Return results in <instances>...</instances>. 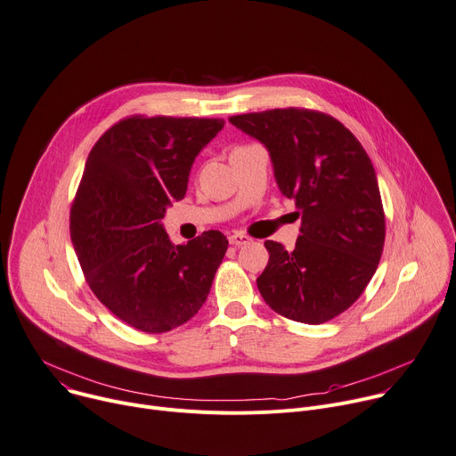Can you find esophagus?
I'll return each instance as SVG.
<instances>
[{
	"label": "esophagus",
	"instance_id": "esophagus-1",
	"mask_svg": "<svg viewBox=\"0 0 456 456\" xmlns=\"http://www.w3.org/2000/svg\"><path fill=\"white\" fill-rule=\"evenodd\" d=\"M249 241H251V238L247 236V234H243V232H234V234H231V236H229V243H231V245H234V247L247 245Z\"/></svg>",
	"mask_w": 456,
	"mask_h": 456
}]
</instances>
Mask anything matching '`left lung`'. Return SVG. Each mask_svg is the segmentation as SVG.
<instances>
[{"label":"left lung","instance_id":"8db88e82","mask_svg":"<svg viewBox=\"0 0 456 456\" xmlns=\"http://www.w3.org/2000/svg\"><path fill=\"white\" fill-rule=\"evenodd\" d=\"M229 121L267 147L276 183L302 216L293 251L265 241L269 264L256 278L260 295L289 320H333L360 298L384 251L386 215L367 152L337 118L311 109H273Z\"/></svg>","mask_w":456,"mask_h":456}]
</instances>
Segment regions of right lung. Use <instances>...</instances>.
Here are the masks:
<instances>
[{"label":"right lung","mask_w":456,"mask_h":456,"mask_svg":"<svg viewBox=\"0 0 456 456\" xmlns=\"http://www.w3.org/2000/svg\"><path fill=\"white\" fill-rule=\"evenodd\" d=\"M222 118L129 116L89 152L70 207V238L96 298L143 333H167L205 304L229 247L220 231L175 245L165 209L187 191Z\"/></svg>","instance_id":"add662e5"}]
</instances>
